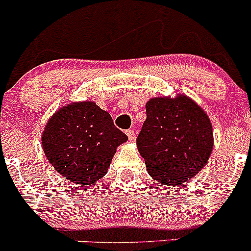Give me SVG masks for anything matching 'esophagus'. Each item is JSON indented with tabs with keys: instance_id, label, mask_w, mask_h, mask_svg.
Returning a JSON list of instances; mask_svg holds the SVG:
<instances>
[{
	"instance_id": "34e87169",
	"label": "esophagus",
	"mask_w": 251,
	"mask_h": 251,
	"mask_svg": "<svg viewBox=\"0 0 251 251\" xmlns=\"http://www.w3.org/2000/svg\"><path fill=\"white\" fill-rule=\"evenodd\" d=\"M126 134H127L129 142H133L134 138H135V134H134L133 129H127V131H126Z\"/></svg>"
}]
</instances>
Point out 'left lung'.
<instances>
[{
    "label": "left lung",
    "mask_w": 251,
    "mask_h": 251,
    "mask_svg": "<svg viewBox=\"0 0 251 251\" xmlns=\"http://www.w3.org/2000/svg\"><path fill=\"white\" fill-rule=\"evenodd\" d=\"M137 146L155 181L178 186L208 162L214 148L211 123L188 97L154 98L146 103Z\"/></svg>",
    "instance_id": "8db88e82"
}]
</instances>
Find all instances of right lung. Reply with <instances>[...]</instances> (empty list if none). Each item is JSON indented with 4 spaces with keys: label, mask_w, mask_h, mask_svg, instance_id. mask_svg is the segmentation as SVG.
I'll list each match as a JSON object with an SVG mask.
<instances>
[{
    "label": "right lung",
    "mask_w": 251,
    "mask_h": 251,
    "mask_svg": "<svg viewBox=\"0 0 251 251\" xmlns=\"http://www.w3.org/2000/svg\"><path fill=\"white\" fill-rule=\"evenodd\" d=\"M127 135L92 101L74 102L50 118L42 148L53 168L72 183L89 185L103 177Z\"/></svg>",
    "instance_id": "add662e5"
}]
</instances>
